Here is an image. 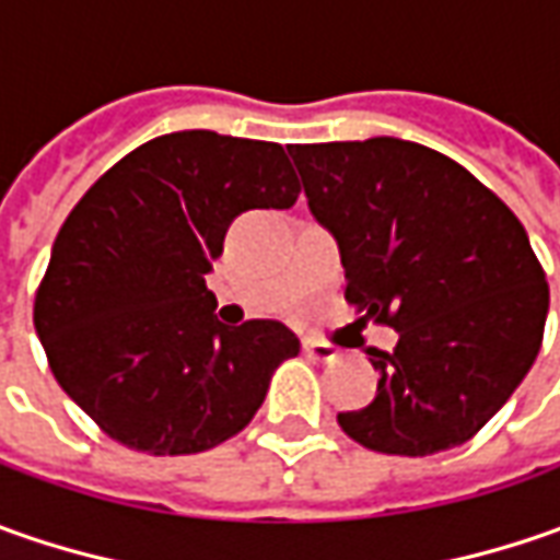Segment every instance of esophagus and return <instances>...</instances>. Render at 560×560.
<instances>
[{
	"instance_id": "obj_1",
	"label": "esophagus",
	"mask_w": 560,
	"mask_h": 560,
	"mask_svg": "<svg viewBox=\"0 0 560 560\" xmlns=\"http://www.w3.org/2000/svg\"><path fill=\"white\" fill-rule=\"evenodd\" d=\"M302 352L312 358V361H324V364H327V361H336V355H339L330 342H320V339H305V342H302Z\"/></svg>"
}]
</instances>
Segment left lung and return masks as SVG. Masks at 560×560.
<instances>
[{"label":"left lung","mask_w":560,"mask_h":560,"mask_svg":"<svg viewBox=\"0 0 560 560\" xmlns=\"http://www.w3.org/2000/svg\"><path fill=\"white\" fill-rule=\"evenodd\" d=\"M314 221L334 233L346 299L389 324L376 396L342 411L361 445L423 458L467 442L542 346L549 283L524 224L467 167L420 142L292 145Z\"/></svg>","instance_id":"1"}]
</instances>
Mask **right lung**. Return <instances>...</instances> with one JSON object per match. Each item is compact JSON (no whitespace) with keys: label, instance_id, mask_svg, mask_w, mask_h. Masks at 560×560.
Returning a JSON list of instances; mask_svg holds the SVG:
<instances>
[{"label":"right lung","instance_id":"right-lung-1","mask_svg":"<svg viewBox=\"0 0 560 560\" xmlns=\"http://www.w3.org/2000/svg\"><path fill=\"white\" fill-rule=\"evenodd\" d=\"M295 199L280 142L180 130L142 142L74 205L33 327L58 386L112 440L196 455L255 418L299 339L277 320L221 324L205 273L233 218Z\"/></svg>","mask_w":560,"mask_h":560}]
</instances>
